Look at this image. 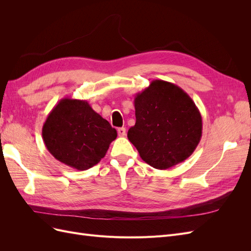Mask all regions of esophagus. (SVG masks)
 Here are the masks:
<instances>
[{"label": "esophagus", "mask_w": 251, "mask_h": 251, "mask_svg": "<svg viewBox=\"0 0 251 251\" xmlns=\"http://www.w3.org/2000/svg\"><path fill=\"white\" fill-rule=\"evenodd\" d=\"M117 132H118V135L120 136V137H124V136L126 135V127H119Z\"/></svg>", "instance_id": "34e87169"}]
</instances>
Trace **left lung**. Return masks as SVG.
Returning a JSON list of instances; mask_svg holds the SVG:
<instances>
[{
	"mask_svg": "<svg viewBox=\"0 0 251 251\" xmlns=\"http://www.w3.org/2000/svg\"><path fill=\"white\" fill-rule=\"evenodd\" d=\"M134 105L136 124L127 138L144 162L168 170L194 153L202 137V117L185 91L156 79L135 95Z\"/></svg>",
	"mask_w": 251,
	"mask_h": 251,
	"instance_id": "obj_1",
	"label": "left lung"
}]
</instances>
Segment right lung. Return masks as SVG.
<instances>
[{
    "mask_svg": "<svg viewBox=\"0 0 251 251\" xmlns=\"http://www.w3.org/2000/svg\"><path fill=\"white\" fill-rule=\"evenodd\" d=\"M43 140L56 160L86 171L101 160L117 132L87 100L65 97L48 114Z\"/></svg>",
    "mask_w": 251,
    "mask_h": 251,
    "instance_id": "obj_1",
    "label": "right lung"
}]
</instances>
